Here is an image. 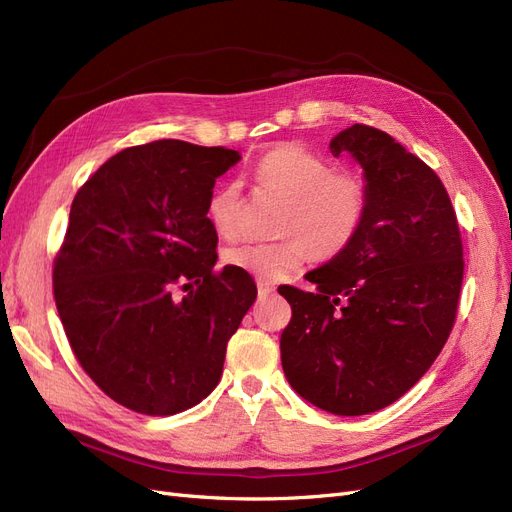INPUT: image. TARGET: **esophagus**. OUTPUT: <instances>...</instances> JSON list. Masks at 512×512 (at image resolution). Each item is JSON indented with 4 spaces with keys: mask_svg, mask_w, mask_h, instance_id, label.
Returning <instances> with one entry per match:
<instances>
[{
    "mask_svg": "<svg viewBox=\"0 0 512 512\" xmlns=\"http://www.w3.org/2000/svg\"><path fill=\"white\" fill-rule=\"evenodd\" d=\"M273 292H275L273 286H269L265 282H258V294H260V297H269V294H273Z\"/></svg>",
    "mask_w": 512,
    "mask_h": 512,
    "instance_id": "esophagus-1",
    "label": "esophagus"
}]
</instances>
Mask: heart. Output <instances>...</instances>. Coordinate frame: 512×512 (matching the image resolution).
Masks as SVG:
<instances>
[{
	"mask_svg": "<svg viewBox=\"0 0 512 512\" xmlns=\"http://www.w3.org/2000/svg\"><path fill=\"white\" fill-rule=\"evenodd\" d=\"M256 179L277 196L288 200L277 243H237L224 252V262L243 269L262 282H280L297 271L307 250L318 258H331L354 241L365 222L369 194L354 173H331V166L301 147H280L267 153L256 166ZM239 185H220L207 203V218L224 237L237 232Z\"/></svg>",
	"mask_w": 512,
	"mask_h": 512,
	"instance_id": "1",
	"label": "heart"
}]
</instances>
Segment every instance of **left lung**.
I'll return each instance as SVG.
<instances>
[{
	"label": "left lung",
	"instance_id": "8db88e82",
	"mask_svg": "<svg viewBox=\"0 0 512 512\" xmlns=\"http://www.w3.org/2000/svg\"><path fill=\"white\" fill-rule=\"evenodd\" d=\"M329 149L363 168L369 209L346 250L305 273L316 292L277 288L292 307L282 367L309 404L361 416L410 391L444 348L463 247L440 177L393 136L354 123Z\"/></svg>",
	"mask_w": 512,
	"mask_h": 512
}]
</instances>
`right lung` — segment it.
Returning <instances> with one entry per match:
<instances>
[{
	"instance_id": "add662e5",
	"label": "right lung",
	"mask_w": 512,
	"mask_h": 512,
	"mask_svg": "<svg viewBox=\"0 0 512 512\" xmlns=\"http://www.w3.org/2000/svg\"><path fill=\"white\" fill-rule=\"evenodd\" d=\"M239 160L235 149L153 141L106 160L72 200L53 267L57 312L87 376L134 412L200 404L256 301L250 273L213 269L207 203ZM177 283L191 288L183 300Z\"/></svg>"
}]
</instances>
